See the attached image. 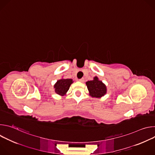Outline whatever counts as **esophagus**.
<instances>
[{"label": "esophagus", "mask_w": 155, "mask_h": 155, "mask_svg": "<svg viewBox=\"0 0 155 155\" xmlns=\"http://www.w3.org/2000/svg\"><path fill=\"white\" fill-rule=\"evenodd\" d=\"M84 78H81V79H80V80H79V81H80V82H81V83L84 82Z\"/></svg>", "instance_id": "esophagus-1"}]
</instances>
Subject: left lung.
Segmentation results:
<instances>
[{
	"mask_svg": "<svg viewBox=\"0 0 155 155\" xmlns=\"http://www.w3.org/2000/svg\"><path fill=\"white\" fill-rule=\"evenodd\" d=\"M90 96L92 97L101 98L107 93V86L97 77H94L93 80L86 82Z\"/></svg>",
	"mask_w": 155,
	"mask_h": 155,
	"instance_id": "obj_1",
	"label": "left lung"
}]
</instances>
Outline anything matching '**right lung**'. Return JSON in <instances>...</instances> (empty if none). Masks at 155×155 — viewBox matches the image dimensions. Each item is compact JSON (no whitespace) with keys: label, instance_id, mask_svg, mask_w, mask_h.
Here are the masks:
<instances>
[{"label":"right lung","instance_id":"right-lung-1","mask_svg":"<svg viewBox=\"0 0 155 155\" xmlns=\"http://www.w3.org/2000/svg\"><path fill=\"white\" fill-rule=\"evenodd\" d=\"M74 83L72 79L61 78L58 80L54 85L55 93L59 96H64L66 94L71 84Z\"/></svg>","mask_w":155,"mask_h":155}]
</instances>
